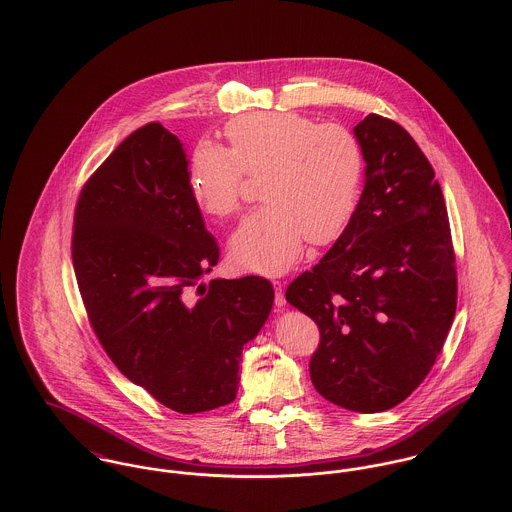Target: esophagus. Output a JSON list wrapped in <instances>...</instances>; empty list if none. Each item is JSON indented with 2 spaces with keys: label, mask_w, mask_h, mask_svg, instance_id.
<instances>
[{
  "label": "esophagus",
  "mask_w": 512,
  "mask_h": 512,
  "mask_svg": "<svg viewBox=\"0 0 512 512\" xmlns=\"http://www.w3.org/2000/svg\"><path fill=\"white\" fill-rule=\"evenodd\" d=\"M274 290H276V297H274L276 305H278V307H286V295H284V284H282V282H278V280H274Z\"/></svg>",
  "instance_id": "esophagus-1"
}]
</instances>
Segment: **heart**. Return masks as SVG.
Returning a JSON list of instances; mask_svg holds the SVG:
<instances>
[{
	"instance_id": "b5f03b06",
	"label": "heart",
	"mask_w": 512,
	"mask_h": 512,
	"mask_svg": "<svg viewBox=\"0 0 512 512\" xmlns=\"http://www.w3.org/2000/svg\"><path fill=\"white\" fill-rule=\"evenodd\" d=\"M224 136L228 151L195 147L187 189L205 215L226 219L240 205L244 175H262L264 205L230 238L234 264L278 274L297 260L305 236L327 244L345 230L365 175L363 146L351 130L297 112H254L232 120Z\"/></svg>"
}]
</instances>
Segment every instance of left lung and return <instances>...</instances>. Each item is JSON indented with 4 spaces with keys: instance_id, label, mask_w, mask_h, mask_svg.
Wrapping results in <instances>:
<instances>
[{
    "instance_id": "obj_1",
    "label": "left lung",
    "mask_w": 512,
    "mask_h": 512,
    "mask_svg": "<svg viewBox=\"0 0 512 512\" xmlns=\"http://www.w3.org/2000/svg\"><path fill=\"white\" fill-rule=\"evenodd\" d=\"M365 189L343 234L286 299L321 333L315 390L363 414L406 400L430 374L457 307L455 252L434 167L394 120L355 126Z\"/></svg>"
}]
</instances>
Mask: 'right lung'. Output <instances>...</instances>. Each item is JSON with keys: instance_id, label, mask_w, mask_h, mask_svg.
<instances>
[{"instance_id": "1", "label": "right lung", "mask_w": 512, "mask_h": 512, "mask_svg": "<svg viewBox=\"0 0 512 512\" xmlns=\"http://www.w3.org/2000/svg\"><path fill=\"white\" fill-rule=\"evenodd\" d=\"M187 155L159 122L130 134L84 183L73 264L92 331L118 370L163 406L230 404L242 347L266 323V278L211 280L219 246L187 189Z\"/></svg>"}]
</instances>
